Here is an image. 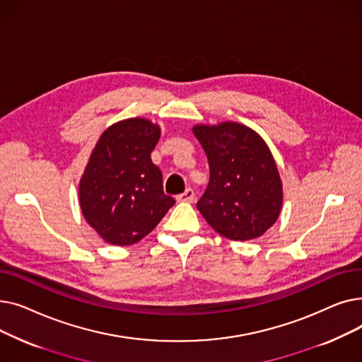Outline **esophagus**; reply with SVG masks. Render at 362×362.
<instances>
[{
    "instance_id": "esophagus-1",
    "label": "esophagus",
    "mask_w": 362,
    "mask_h": 362,
    "mask_svg": "<svg viewBox=\"0 0 362 362\" xmlns=\"http://www.w3.org/2000/svg\"><path fill=\"white\" fill-rule=\"evenodd\" d=\"M176 199H177L179 202H192V201L195 199V192L192 191L191 187H189V189H186V191H185L183 194L177 195Z\"/></svg>"
}]
</instances>
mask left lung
<instances>
[{"label": "left lung", "instance_id": "1", "mask_svg": "<svg viewBox=\"0 0 362 362\" xmlns=\"http://www.w3.org/2000/svg\"><path fill=\"white\" fill-rule=\"evenodd\" d=\"M194 135L202 145L210 182L197 204L206 223L232 240L262 236L276 223L283 186L272 151L248 126L224 122L197 124Z\"/></svg>", "mask_w": 362, "mask_h": 362}]
</instances>
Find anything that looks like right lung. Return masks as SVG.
Instances as JSON below:
<instances>
[{
  "instance_id": "add662e5",
  "label": "right lung",
  "mask_w": 362,
  "mask_h": 362,
  "mask_svg": "<svg viewBox=\"0 0 362 362\" xmlns=\"http://www.w3.org/2000/svg\"><path fill=\"white\" fill-rule=\"evenodd\" d=\"M158 124L141 117L110 126L95 145L79 183L85 220L105 242L126 246L156 229L175 199L163 191L151 152Z\"/></svg>"
}]
</instances>
